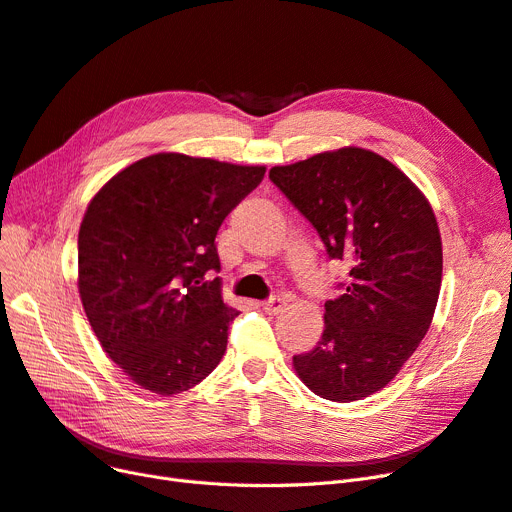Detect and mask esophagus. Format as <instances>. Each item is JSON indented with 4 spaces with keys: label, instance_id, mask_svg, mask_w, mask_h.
Masks as SVG:
<instances>
[{
    "label": "esophagus",
    "instance_id": "obj_1",
    "mask_svg": "<svg viewBox=\"0 0 512 512\" xmlns=\"http://www.w3.org/2000/svg\"><path fill=\"white\" fill-rule=\"evenodd\" d=\"M263 310H266L268 314H282L287 310V297H282V295L270 297L268 301H263Z\"/></svg>",
    "mask_w": 512,
    "mask_h": 512
}]
</instances>
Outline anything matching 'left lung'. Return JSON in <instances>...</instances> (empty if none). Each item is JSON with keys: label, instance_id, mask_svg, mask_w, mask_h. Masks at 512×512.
Instances as JSON below:
<instances>
[{"label": "left lung", "instance_id": "8db88e82", "mask_svg": "<svg viewBox=\"0 0 512 512\" xmlns=\"http://www.w3.org/2000/svg\"><path fill=\"white\" fill-rule=\"evenodd\" d=\"M331 259L344 293L325 304V331L293 367L320 399L350 403L388 386L420 346L437 308L443 249L437 217L415 183L363 147L270 170Z\"/></svg>", "mask_w": 512, "mask_h": 512}]
</instances>
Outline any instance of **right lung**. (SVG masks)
I'll return each mask as SVG.
<instances>
[{"label":"right lung","mask_w":512,"mask_h":512,"mask_svg":"<svg viewBox=\"0 0 512 512\" xmlns=\"http://www.w3.org/2000/svg\"><path fill=\"white\" fill-rule=\"evenodd\" d=\"M266 166L154 154L111 177L86 208L78 289L107 356L162 396L211 373L238 310L223 304L215 236Z\"/></svg>","instance_id":"add662e5"}]
</instances>
